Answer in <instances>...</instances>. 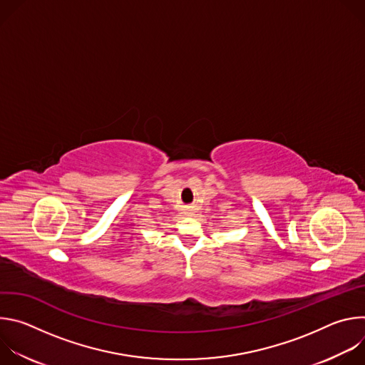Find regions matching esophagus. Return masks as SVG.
Listing matches in <instances>:
<instances>
[{"instance_id":"esophagus-1","label":"esophagus","mask_w":365,"mask_h":365,"mask_svg":"<svg viewBox=\"0 0 365 365\" xmlns=\"http://www.w3.org/2000/svg\"><path fill=\"white\" fill-rule=\"evenodd\" d=\"M185 214H187L189 217H192V215H193V210H192L190 206H189V207H186V210H185Z\"/></svg>"}]
</instances>
